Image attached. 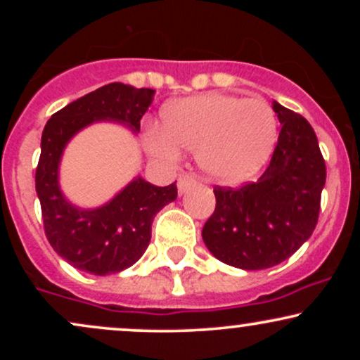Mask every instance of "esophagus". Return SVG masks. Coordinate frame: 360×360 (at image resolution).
Returning a JSON list of instances; mask_svg holds the SVG:
<instances>
[{
    "label": "esophagus",
    "mask_w": 360,
    "mask_h": 360,
    "mask_svg": "<svg viewBox=\"0 0 360 360\" xmlns=\"http://www.w3.org/2000/svg\"><path fill=\"white\" fill-rule=\"evenodd\" d=\"M194 184H196V179H194V177L189 176V174H183L179 177V179H177V189H179L181 194L188 191V189Z\"/></svg>",
    "instance_id": "34e87169"
}]
</instances>
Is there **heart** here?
<instances>
[{
	"label": "heart",
	"instance_id": "obj_1",
	"mask_svg": "<svg viewBox=\"0 0 360 360\" xmlns=\"http://www.w3.org/2000/svg\"><path fill=\"white\" fill-rule=\"evenodd\" d=\"M162 127H150L146 147L154 159L174 162L183 148L196 150L208 179L238 184L262 169L278 142L276 111L260 98L208 93L167 103Z\"/></svg>",
	"mask_w": 360,
	"mask_h": 360
}]
</instances>
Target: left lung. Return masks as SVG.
<instances>
[{"mask_svg":"<svg viewBox=\"0 0 360 360\" xmlns=\"http://www.w3.org/2000/svg\"><path fill=\"white\" fill-rule=\"evenodd\" d=\"M281 131L264 174L238 189H213L217 206L203 226L208 250L221 262L259 271L291 257L311 237L326 167L311 125L272 101Z\"/></svg>","mask_w":360,"mask_h":360,"instance_id":"obj_1","label":"left lung"}]
</instances>
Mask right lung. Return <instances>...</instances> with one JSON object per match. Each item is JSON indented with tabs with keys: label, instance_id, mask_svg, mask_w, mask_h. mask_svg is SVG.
<instances>
[{
	"label": "right lung",
	"instance_id": "obj_1",
	"mask_svg": "<svg viewBox=\"0 0 360 360\" xmlns=\"http://www.w3.org/2000/svg\"><path fill=\"white\" fill-rule=\"evenodd\" d=\"M154 89L111 82L53 113L42 131L35 172L44 230L52 249L76 269L94 276L117 274L142 257L150 242L152 221L177 198L176 183L154 186L135 177L100 208L69 203L59 186V164L65 146L94 122H118L137 134Z\"/></svg>",
	"mask_w": 360,
	"mask_h": 360
}]
</instances>
